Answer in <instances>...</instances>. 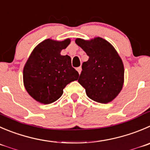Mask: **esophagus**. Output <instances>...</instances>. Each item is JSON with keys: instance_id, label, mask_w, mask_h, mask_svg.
Segmentation results:
<instances>
[{"instance_id": "34e87169", "label": "esophagus", "mask_w": 150, "mask_h": 150, "mask_svg": "<svg viewBox=\"0 0 150 150\" xmlns=\"http://www.w3.org/2000/svg\"><path fill=\"white\" fill-rule=\"evenodd\" d=\"M76 71H77L78 72H79V74H80L81 71H82V68H81V67H78V68H76Z\"/></svg>"}]
</instances>
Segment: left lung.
Segmentation results:
<instances>
[{
	"label": "left lung",
	"mask_w": 150,
	"mask_h": 150,
	"mask_svg": "<svg viewBox=\"0 0 150 150\" xmlns=\"http://www.w3.org/2000/svg\"><path fill=\"white\" fill-rule=\"evenodd\" d=\"M89 58L82 63L78 82L92 100L106 104L116 97L124 84V65L110 42L101 38L76 40Z\"/></svg>",
	"instance_id": "obj_1"
}]
</instances>
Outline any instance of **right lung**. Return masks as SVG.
Returning <instances> with one entry per match:
<instances>
[{"instance_id":"right-lung-1","label":"right lung","mask_w":150,"mask_h":150,"mask_svg":"<svg viewBox=\"0 0 150 150\" xmlns=\"http://www.w3.org/2000/svg\"><path fill=\"white\" fill-rule=\"evenodd\" d=\"M70 42V39L61 42L45 40L35 47L28 57L23 68L24 86L38 102H55L68 84L77 80L79 73L71 65V57L60 54Z\"/></svg>"}]
</instances>
